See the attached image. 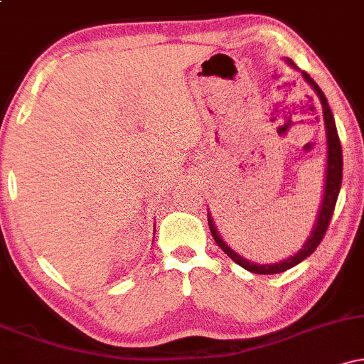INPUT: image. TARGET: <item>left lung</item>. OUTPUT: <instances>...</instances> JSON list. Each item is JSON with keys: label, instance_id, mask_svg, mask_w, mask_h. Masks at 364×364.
I'll use <instances>...</instances> for the list:
<instances>
[{"label": "left lung", "instance_id": "1", "mask_svg": "<svg viewBox=\"0 0 364 364\" xmlns=\"http://www.w3.org/2000/svg\"><path fill=\"white\" fill-rule=\"evenodd\" d=\"M286 63L292 68L299 70L298 66L292 63L289 58H287ZM303 78L306 80V83H310L311 89L316 92L318 95L320 104H321V111H323V124H325V136H327V164H325V185H323V195H321V203L318 207V215H316L315 224H313V229L308 236V240L304 241V245L299 248V252H296L292 257L284 258L281 262L275 263H255L252 260H246L245 257H241L240 253H236L235 250L231 248L225 241L223 240V236L219 235L217 231L214 219H212L210 212H207V219H208V228H210L212 236H214L215 243L219 245V248L231 258L232 262H236L237 265H241L243 269L248 270V272L253 274H281L286 272V270L292 269L298 263H301L304 258H308L310 255L315 252L316 246L320 245V241L323 240L325 231H327L330 219H332L333 208H336V202L337 196H339L341 191V183H342V149H341V141H339V135H337V128H336V121H333V114L330 111L327 97L321 92V89L313 82V78L308 73L301 72Z\"/></svg>", "mask_w": 364, "mask_h": 364}]
</instances>
